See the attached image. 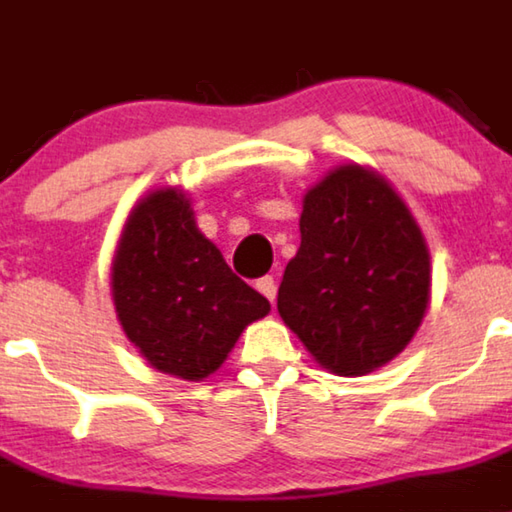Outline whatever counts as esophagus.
<instances>
[{
	"instance_id": "34e87169",
	"label": "esophagus",
	"mask_w": 512,
	"mask_h": 512,
	"mask_svg": "<svg viewBox=\"0 0 512 512\" xmlns=\"http://www.w3.org/2000/svg\"><path fill=\"white\" fill-rule=\"evenodd\" d=\"M255 286H257V291H260V294H263L270 304H276V294H278L276 278H273V276H263V278H260V281L255 283Z\"/></svg>"
}]
</instances>
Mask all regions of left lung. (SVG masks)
Masks as SVG:
<instances>
[{
  "label": "left lung",
  "mask_w": 512,
  "mask_h": 512,
  "mask_svg": "<svg viewBox=\"0 0 512 512\" xmlns=\"http://www.w3.org/2000/svg\"><path fill=\"white\" fill-rule=\"evenodd\" d=\"M302 244L283 270L278 312L336 375H364L414 338L429 304V252L403 200L362 166L304 195Z\"/></svg>",
  "instance_id": "obj_1"
}]
</instances>
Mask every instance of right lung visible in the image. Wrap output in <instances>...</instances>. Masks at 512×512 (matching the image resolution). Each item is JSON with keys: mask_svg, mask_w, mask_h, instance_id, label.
<instances>
[{"mask_svg": "<svg viewBox=\"0 0 512 512\" xmlns=\"http://www.w3.org/2000/svg\"><path fill=\"white\" fill-rule=\"evenodd\" d=\"M111 294L124 333L166 375L216 372L268 299L231 273L195 226L190 200L158 190L132 210L119 239Z\"/></svg>", "mask_w": 512, "mask_h": 512, "instance_id": "1", "label": "right lung"}]
</instances>
